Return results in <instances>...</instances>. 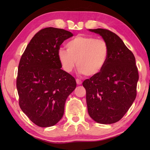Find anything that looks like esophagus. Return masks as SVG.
I'll use <instances>...</instances> for the list:
<instances>
[{"label": "esophagus", "instance_id": "34e87169", "mask_svg": "<svg viewBox=\"0 0 150 150\" xmlns=\"http://www.w3.org/2000/svg\"><path fill=\"white\" fill-rule=\"evenodd\" d=\"M76 83H77V84H78V85H80V84H82V81H81V80H79V79H76Z\"/></svg>", "mask_w": 150, "mask_h": 150}]
</instances>
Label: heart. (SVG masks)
I'll return each mask as SVG.
<instances>
[{"label": "heart", "mask_w": 150, "mask_h": 150, "mask_svg": "<svg viewBox=\"0 0 150 150\" xmlns=\"http://www.w3.org/2000/svg\"><path fill=\"white\" fill-rule=\"evenodd\" d=\"M66 47L67 50H58L57 57L62 69L68 73L76 64L79 74L96 76L105 67L110 55L106 40L91 36H76L67 42Z\"/></svg>", "instance_id": "obj_1"}]
</instances>
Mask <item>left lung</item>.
<instances>
[{"label":"left lung","instance_id":"8db88e82","mask_svg":"<svg viewBox=\"0 0 150 150\" xmlns=\"http://www.w3.org/2000/svg\"><path fill=\"white\" fill-rule=\"evenodd\" d=\"M109 45L110 55L100 73L83 81L88 113L98 123L120 121L137 96L138 71L134 54L115 33L104 29H89Z\"/></svg>","mask_w":150,"mask_h":150}]
</instances>
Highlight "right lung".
Listing matches in <instances>:
<instances>
[{
  "label": "right lung",
  "instance_id": "right-lung-1",
  "mask_svg": "<svg viewBox=\"0 0 150 150\" xmlns=\"http://www.w3.org/2000/svg\"><path fill=\"white\" fill-rule=\"evenodd\" d=\"M72 35L62 29H42L21 56L16 80L19 106L38 126H52L60 121L66 99L76 87L74 78L61 69L57 57L62 43Z\"/></svg>",
  "mask_w": 150,
  "mask_h": 150
}]
</instances>
